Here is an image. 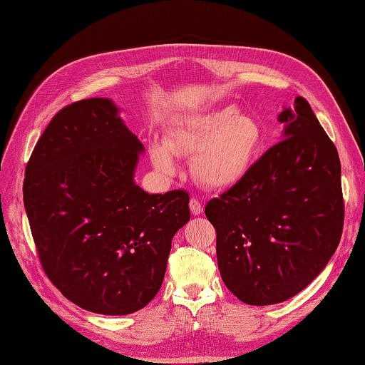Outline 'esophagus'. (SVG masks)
<instances>
[{
    "mask_svg": "<svg viewBox=\"0 0 365 365\" xmlns=\"http://www.w3.org/2000/svg\"><path fill=\"white\" fill-rule=\"evenodd\" d=\"M190 208H191V213L192 215H200V213H202V210H204L202 202H200L197 197H192L190 200Z\"/></svg>",
    "mask_w": 365,
    "mask_h": 365,
    "instance_id": "1",
    "label": "esophagus"
}]
</instances>
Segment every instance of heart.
<instances>
[{"label":"heart","instance_id":"b5f03b06","mask_svg":"<svg viewBox=\"0 0 365 365\" xmlns=\"http://www.w3.org/2000/svg\"><path fill=\"white\" fill-rule=\"evenodd\" d=\"M263 144L260 123L251 115L226 106L182 123L169 141L152 144V160L158 169H174L175 153H195L191 170L208 188H226L247 174Z\"/></svg>","mask_w":365,"mask_h":365}]
</instances>
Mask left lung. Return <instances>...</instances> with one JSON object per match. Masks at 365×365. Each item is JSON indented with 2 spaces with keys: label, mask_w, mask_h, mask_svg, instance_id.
<instances>
[{
  "label": "left lung",
  "mask_w": 365,
  "mask_h": 365,
  "mask_svg": "<svg viewBox=\"0 0 365 365\" xmlns=\"http://www.w3.org/2000/svg\"><path fill=\"white\" fill-rule=\"evenodd\" d=\"M277 120L282 141L205 205L222 281L251 306L304 290L328 265L344 229L336 145L302 97Z\"/></svg>",
  "instance_id": "8db88e82"
}]
</instances>
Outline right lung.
Segmentation results:
<instances>
[{
	"mask_svg": "<svg viewBox=\"0 0 365 365\" xmlns=\"http://www.w3.org/2000/svg\"><path fill=\"white\" fill-rule=\"evenodd\" d=\"M144 145L110 98L63 108L26 165L23 202L42 267L73 304L128 315L149 304L175 232L190 221L183 190L135 183Z\"/></svg>",
	"mask_w": 365,
	"mask_h": 365,
	"instance_id": "obj_1",
	"label": "right lung"
}]
</instances>
